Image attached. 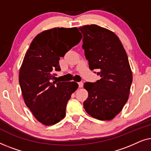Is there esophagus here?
I'll use <instances>...</instances> for the list:
<instances>
[{
    "label": "esophagus",
    "mask_w": 151,
    "mask_h": 151,
    "mask_svg": "<svg viewBox=\"0 0 151 151\" xmlns=\"http://www.w3.org/2000/svg\"><path fill=\"white\" fill-rule=\"evenodd\" d=\"M78 86H79L80 88L83 87V82H79V83H78Z\"/></svg>",
    "instance_id": "34e87169"
}]
</instances>
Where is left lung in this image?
<instances>
[{"instance_id":"8db88e82","label":"left lung","mask_w":151,"mask_h":151,"mask_svg":"<svg viewBox=\"0 0 151 151\" xmlns=\"http://www.w3.org/2000/svg\"><path fill=\"white\" fill-rule=\"evenodd\" d=\"M83 34L82 49L91 70L98 69L100 79L86 82L88 98L84 108L91 116L111 120L129 99L133 74L125 49L117 35L97 24L79 28Z\"/></svg>"}]
</instances>
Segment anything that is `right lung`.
Segmentation results:
<instances>
[{"instance_id": "add662e5", "label": "right lung", "mask_w": 151, "mask_h": 151, "mask_svg": "<svg viewBox=\"0 0 151 151\" xmlns=\"http://www.w3.org/2000/svg\"><path fill=\"white\" fill-rule=\"evenodd\" d=\"M82 38L77 27H55L37 35L27 51L20 69L19 83L26 106L42 124H55L65 117L67 102L78 84L52 82L53 71L60 70V58Z\"/></svg>"}]
</instances>
